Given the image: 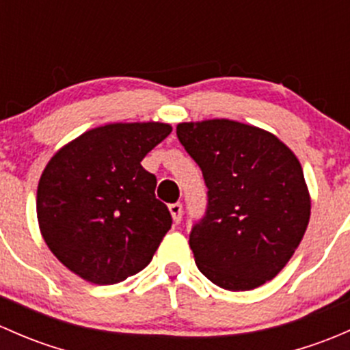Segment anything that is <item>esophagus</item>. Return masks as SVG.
<instances>
[{
  "mask_svg": "<svg viewBox=\"0 0 350 350\" xmlns=\"http://www.w3.org/2000/svg\"><path fill=\"white\" fill-rule=\"evenodd\" d=\"M169 211H171L174 224H181V220H183V204L181 203L169 204Z\"/></svg>",
  "mask_w": 350,
  "mask_h": 350,
  "instance_id": "1",
  "label": "esophagus"
}]
</instances>
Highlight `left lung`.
Segmentation results:
<instances>
[{
    "mask_svg": "<svg viewBox=\"0 0 350 350\" xmlns=\"http://www.w3.org/2000/svg\"><path fill=\"white\" fill-rule=\"evenodd\" d=\"M176 133L208 188L206 215L189 235L198 269L228 291L259 288L308 227L312 198L298 157L274 133L235 120L185 122Z\"/></svg>",
    "mask_w": 350,
    "mask_h": 350,
    "instance_id": "8db88e82",
    "label": "left lung"
}]
</instances>
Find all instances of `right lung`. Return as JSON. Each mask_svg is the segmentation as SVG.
<instances>
[{"instance_id": "1", "label": "right lung", "mask_w": 350, "mask_h": 350, "mask_svg": "<svg viewBox=\"0 0 350 350\" xmlns=\"http://www.w3.org/2000/svg\"><path fill=\"white\" fill-rule=\"evenodd\" d=\"M171 132L161 122L108 123L70 140L45 165L37 188L40 234L84 281L120 283L152 260L172 218L140 162Z\"/></svg>"}]
</instances>
